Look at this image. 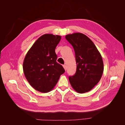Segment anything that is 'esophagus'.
<instances>
[{"instance_id":"esophagus-1","label":"esophagus","mask_w":125,"mask_h":125,"mask_svg":"<svg viewBox=\"0 0 125 125\" xmlns=\"http://www.w3.org/2000/svg\"><path fill=\"white\" fill-rule=\"evenodd\" d=\"M63 68H64V69H65V70L66 71V66L65 65H63Z\"/></svg>"}]
</instances>
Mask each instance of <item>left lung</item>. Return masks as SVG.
Listing matches in <instances>:
<instances>
[{
    "instance_id": "1",
    "label": "left lung",
    "mask_w": 125,
    "mask_h": 125,
    "mask_svg": "<svg viewBox=\"0 0 125 125\" xmlns=\"http://www.w3.org/2000/svg\"><path fill=\"white\" fill-rule=\"evenodd\" d=\"M74 49L76 62L75 74L69 77L73 89L78 93L92 89L99 83L102 75L104 65L102 56L93 42L81 33L65 36Z\"/></svg>"
}]
</instances>
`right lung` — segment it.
<instances>
[{
	"label": "right lung",
	"instance_id": "obj_1",
	"mask_svg": "<svg viewBox=\"0 0 125 125\" xmlns=\"http://www.w3.org/2000/svg\"><path fill=\"white\" fill-rule=\"evenodd\" d=\"M61 38L58 35H42L32 45L24 58L23 69L26 78L40 92L51 91L65 72L62 65L56 61L55 49Z\"/></svg>",
	"mask_w": 125,
	"mask_h": 125
}]
</instances>
